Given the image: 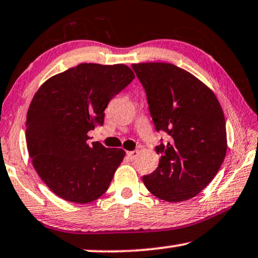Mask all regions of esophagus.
Masks as SVG:
<instances>
[{
  "mask_svg": "<svg viewBox=\"0 0 258 258\" xmlns=\"http://www.w3.org/2000/svg\"><path fill=\"white\" fill-rule=\"evenodd\" d=\"M138 151H130V152H127V157L130 158V159H135V158L138 156Z\"/></svg>",
  "mask_w": 258,
  "mask_h": 258,
  "instance_id": "obj_1",
  "label": "esophagus"
}]
</instances>
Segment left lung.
Segmentation results:
<instances>
[{
	"label": "left lung",
	"mask_w": 258,
	"mask_h": 258,
	"mask_svg": "<svg viewBox=\"0 0 258 258\" xmlns=\"http://www.w3.org/2000/svg\"><path fill=\"white\" fill-rule=\"evenodd\" d=\"M146 92L157 131L169 135L156 146L159 165L143 177L151 194L166 202L194 198L224 160L225 119L214 92L187 71L165 62L133 63Z\"/></svg>",
	"instance_id": "obj_1"
}]
</instances>
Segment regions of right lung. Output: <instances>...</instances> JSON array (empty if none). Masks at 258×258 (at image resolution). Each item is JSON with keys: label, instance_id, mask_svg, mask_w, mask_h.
Here are the masks:
<instances>
[{"label": "right lung", "instance_id": "1", "mask_svg": "<svg viewBox=\"0 0 258 258\" xmlns=\"http://www.w3.org/2000/svg\"><path fill=\"white\" fill-rule=\"evenodd\" d=\"M135 79L126 64L80 63L44 81L27 113L26 140L43 183L64 201L86 204L107 191L122 149L89 145L105 108Z\"/></svg>", "mask_w": 258, "mask_h": 258}]
</instances>
